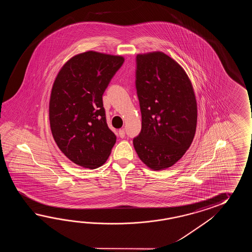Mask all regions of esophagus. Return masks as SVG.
Listing matches in <instances>:
<instances>
[{
	"instance_id": "esophagus-1",
	"label": "esophagus",
	"mask_w": 252,
	"mask_h": 252,
	"mask_svg": "<svg viewBox=\"0 0 252 252\" xmlns=\"http://www.w3.org/2000/svg\"><path fill=\"white\" fill-rule=\"evenodd\" d=\"M119 136L121 137V138H124L125 137V131H124V128H121V129H119Z\"/></svg>"
}]
</instances>
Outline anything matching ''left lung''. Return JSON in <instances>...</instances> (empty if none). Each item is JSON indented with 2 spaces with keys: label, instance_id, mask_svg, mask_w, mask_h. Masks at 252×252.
<instances>
[{
  "label": "left lung",
  "instance_id": "left-lung-1",
  "mask_svg": "<svg viewBox=\"0 0 252 252\" xmlns=\"http://www.w3.org/2000/svg\"><path fill=\"white\" fill-rule=\"evenodd\" d=\"M136 88L141 131L134 138L140 160L152 170L175 165L192 144L197 103L182 66L161 51L137 56Z\"/></svg>",
  "mask_w": 252,
  "mask_h": 252
}]
</instances>
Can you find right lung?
I'll return each instance as SVG.
<instances>
[{
	"instance_id": "1",
	"label": "right lung",
	"mask_w": 252,
	"mask_h": 252,
	"mask_svg": "<svg viewBox=\"0 0 252 252\" xmlns=\"http://www.w3.org/2000/svg\"><path fill=\"white\" fill-rule=\"evenodd\" d=\"M124 62L122 56L86 51L67 60L54 81L50 129L59 150L78 166H102L116 142L106 123L102 94Z\"/></svg>"
}]
</instances>
